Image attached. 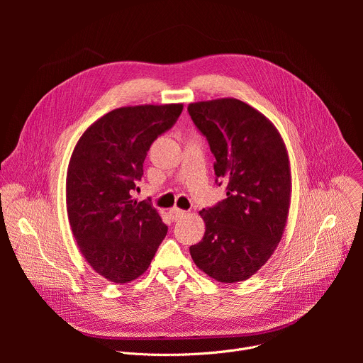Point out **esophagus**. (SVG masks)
Wrapping results in <instances>:
<instances>
[{
    "label": "esophagus",
    "mask_w": 363,
    "mask_h": 363,
    "mask_svg": "<svg viewBox=\"0 0 363 363\" xmlns=\"http://www.w3.org/2000/svg\"><path fill=\"white\" fill-rule=\"evenodd\" d=\"M188 213L186 211H184V210H181V208H172L171 211H169V216H171V218L174 220V221H177V220H179V218H182V217H185Z\"/></svg>",
    "instance_id": "esophagus-1"
}]
</instances>
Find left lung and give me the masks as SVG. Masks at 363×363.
<instances>
[{
	"label": "left lung",
	"instance_id": "left-lung-1",
	"mask_svg": "<svg viewBox=\"0 0 363 363\" xmlns=\"http://www.w3.org/2000/svg\"><path fill=\"white\" fill-rule=\"evenodd\" d=\"M188 112L208 139L216 175L227 185L225 199L199 211L205 233L189 252L211 279L244 281L269 262L286 228L291 199L287 147L272 121L238 99L189 103Z\"/></svg>",
	"mask_w": 363,
	"mask_h": 363
}]
</instances>
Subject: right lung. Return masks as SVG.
Returning a JSON list of instances; mask_svg holds the SVG:
<instances>
[{"mask_svg":"<svg viewBox=\"0 0 363 363\" xmlns=\"http://www.w3.org/2000/svg\"><path fill=\"white\" fill-rule=\"evenodd\" d=\"M182 103L115 109L93 122L77 140L66 178L72 233L87 264L116 284L142 276L168 227L130 191L143 175L152 142L179 118Z\"/></svg>","mask_w":363,"mask_h":363,"instance_id":"right-lung-1","label":"right lung"}]
</instances>
